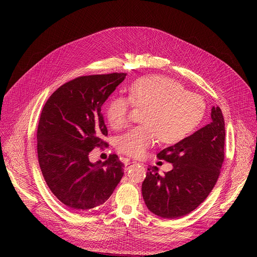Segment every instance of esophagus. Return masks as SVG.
I'll return each instance as SVG.
<instances>
[{"label": "esophagus", "mask_w": 257, "mask_h": 257, "mask_svg": "<svg viewBox=\"0 0 257 257\" xmlns=\"http://www.w3.org/2000/svg\"><path fill=\"white\" fill-rule=\"evenodd\" d=\"M136 164H138L137 161H130V160H127L126 163H125V170L126 171H128L133 165H136Z\"/></svg>", "instance_id": "1"}]
</instances>
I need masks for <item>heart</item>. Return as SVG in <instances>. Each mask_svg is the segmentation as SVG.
I'll use <instances>...</instances> for the list:
<instances>
[{"instance_id": "b5f03b06", "label": "heart", "mask_w": 257, "mask_h": 257, "mask_svg": "<svg viewBox=\"0 0 257 257\" xmlns=\"http://www.w3.org/2000/svg\"><path fill=\"white\" fill-rule=\"evenodd\" d=\"M145 109L143 126L129 130L116 142L117 150L131 157H143L158 141L177 144L198 127L205 112V101L186 91L177 81L164 76H145L130 85L128 98L117 96L106 106V118L114 129L129 123L132 107Z\"/></svg>"}]
</instances>
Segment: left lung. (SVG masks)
<instances>
[{
    "label": "left lung",
    "instance_id": "left-lung-1",
    "mask_svg": "<svg viewBox=\"0 0 257 257\" xmlns=\"http://www.w3.org/2000/svg\"><path fill=\"white\" fill-rule=\"evenodd\" d=\"M211 123L157 154L173 164L158 174L149 167L142 185L145 203L165 219H176L195 210L212 191L224 163L225 121L219 106L211 108Z\"/></svg>",
    "mask_w": 257,
    "mask_h": 257
}]
</instances>
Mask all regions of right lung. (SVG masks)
Here are the masks:
<instances>
[{
	"label": "right lung",
	"instance_id": "right-lung-1",
	"mask_svg": "<svg viewBox=\"0 0 257 257\" xmlns=\"http://www.w3.org/2000/svg\"><path fill=\"white\" fill-rule=\"evenodd\" d=\"M127 74L81 76L52 93L40 113L37 155L43 176L55 197L82 212L109 199L124 175L117 155L92 164L89 152L107 146L101 107Z\"/></svg>",
	"mask_w": 257,
	"mask_h": 257
}]
</instances>
